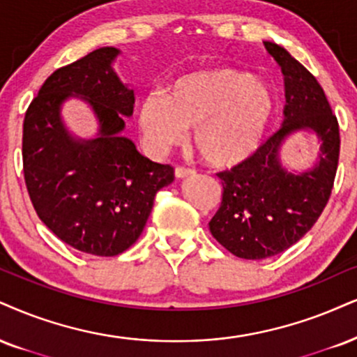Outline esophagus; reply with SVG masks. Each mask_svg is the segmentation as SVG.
Instances as JSON below:
<instances>
[{"mask_svg":"<svg viewBox=\"0 0 357 357\" xmlns=\"http://www.w3.org/2000/svg\"><path fill=\"white\" fill-rule=\"evenodd\" d=\"M195 174V170L193 169H188V167H175V177L177 178H185V177H190V175Z\"/></svg>","mask_w":357,"mask_h":357,"instance_id":"obj_1","label":"esophagus"}]
</instances>
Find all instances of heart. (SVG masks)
I'll list each match as a JSON object with an SVG mask.
<instances>
[{
  "label": "heart",
  "instance_id": "b5f03b06",
  "mask_svg": "<svg viewBox=\"0 0 357 357\" xmlns=\"http://www.w3.org/2000/svg\"><path fill=\"white\" fill-rule=\"evenodd\" d=\"M271 87L238 68L195 69L144 96L137 124L147 149L162 155L193 127V144L208 164L245 162L265 140L275 117Z\"/></svg>",
  "mask_w": 357,
  "mask_h": 357
}]
</instances>
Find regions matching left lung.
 I'll return each instance as SVG.
<instances>
[{"instance_id": "8db88e82", "label": "left lung", "mask_w": 357, "mask_h": 357, "mask_svg": "<svg viewBox=\"0 0 357 357\" xmlns=\"http://www.w3.org/2000/svg\"><path fill=\"white\" fill-rule=\"evenodd\" d=\"M284 74V121L252 157L220 172L223 195L208 227L215 240L243 259L284 252L313 228L326 206L340 160V126L323 87L284 47L265 43ZM313 131L320 158L313 169L293 174L279 162V149L294 131Z\"/></svg>"}]
</instances>
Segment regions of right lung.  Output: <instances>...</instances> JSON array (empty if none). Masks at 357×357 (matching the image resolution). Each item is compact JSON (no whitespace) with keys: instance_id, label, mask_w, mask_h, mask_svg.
Returning a JSON list of instances; mask_svg holds the SVG:
<instances>
[{"instance_id":"right-lung-1","label":"right lung","mask_w":357,"mask_h":357,"mask_svg":"<svg viewBox=\"0 0 357 357\" xmlns=\"http://www.w3.org/2000/svg\"><path fill=\"white\" fill-rule=\"evenodd\" d=\"M116 47H99L56 69L31 100L23 124V172L38 217L59 240L96 257H116L137 241L153 197L174 182V167L137 152L121 134L134 91L112 69ZM69 95L89 102L98 137L76 141L60 121Z\"/></svg>"}]
</instances>
